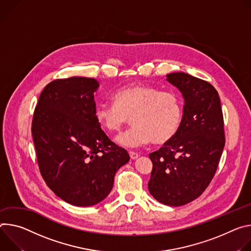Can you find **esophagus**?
<instances>
[{
	"label": "esophagus",
	"instance_id": "1",
	"mask_svg": "<svg viewBox=\"0 0 251 251\" xmlns=\"http://www.w3.org/2000/svg\"><path fill=\"white\" fill-rule=\"evenodd\" d=\"M128 153H129V156H130L131 159H135V158L138 157V155H140V154H138V153L135 152V151H129Z\"/></svg>",
	"mask_w": 251,
	"mask_h": 251
}]
</instances>
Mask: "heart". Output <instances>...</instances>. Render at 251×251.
<instances>
[{"mask_svg":"<svg viewBox=\"0 0 251 251\" xmlns=\"http://www.w3.org/2000/svg\"><path fill=\"white\" fill-rule=\"evenodd\" d=\"M113 99L114 102H103L97 107L96 119L104 130L113 133L120 131L131 117L133 126L117 137L124 147H141L151 141L164 144L180 126L182 100L175 92L132 85L118 90Z\"/></svg>","mask_w":251,"mask_h":251,"instance_id":"obj_1","label":"heart"}]
</instances>
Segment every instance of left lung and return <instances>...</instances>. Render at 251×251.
Wrapping results in <instances>:
<instances>
[{
    "label": "left lung",
    "instance_id": "1",
    "mask_svg": "<svg viewBox=\"0 0 251 251\" xmlns=\"http://www.w3.org/2000/svg\"><path fill=\"white\" fill-rule=\"evenodd\" d=\"M184 99L180 126L171 141L150 153L149 190L159 202L184 205L211 182L226 144L224 115L217 91L206 80L185 73L168 75Z\"/></svg>",
    "mask_w": 251,
    "mask_h": 251
}]
</instances>
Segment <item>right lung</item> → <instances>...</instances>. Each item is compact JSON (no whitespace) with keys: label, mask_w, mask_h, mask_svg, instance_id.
Listing matches in <instances>:
<instances>
[{"label":"right lung","mask_w":251,"mask_h":251,"mask_svg":"<svg viewBox=\"0 0 251 251\" xmlns=\"http://www.w3.org/2000/svg\"><path fill=\"white\" fill-rule=\"evenodd\" d=\"M94 77L72 76L49 82L35 107L32 134L40 173L63 201L91 206L107 197L114 177L129 160L96 119Z\"/></svg>","instance_id":"right-lung-1"}]
</instances>
